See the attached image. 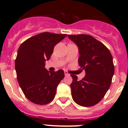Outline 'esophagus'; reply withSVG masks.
<instances>
[{"mask_svg":"<svg viewBox=\"0 0 128 128\" xmlns=\"http://www.w3.org/2000/svg\"><path fill=\"white\" fill-rule=\"evenodd\" d=\"M64 74H65V76H69L70 75V74H69V73H68V71H64Z\"/></svg>","mask_w":128,"mask_h":128,"instance_id":"obj_1","label":"esophagus"}]
</instances>
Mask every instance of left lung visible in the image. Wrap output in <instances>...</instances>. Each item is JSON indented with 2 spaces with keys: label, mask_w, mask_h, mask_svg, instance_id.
I'll use <instances>...</instances> for the list:
<instances>
[{
  "label": "left lung",
  "mask_w": 128,
  "mask_h": 128,
  "mask_svg": "<svg viewBox=\"0 0 128 128\" xmlns=\"http://www.w3.org/2000/svg\"><path fill=\"white\" fill-rule=\"evenodd\" d=\"M77 44L80 54L78 64L85 70L82 80L71 74L72 97L81 106H94L101 101L111 86L114 73L112 56L102 42L87 34L68 35Z\"/></svg>",
  "instance_id": "obj_1"
}]
</instances>
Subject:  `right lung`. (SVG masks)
Segmentation results:
<instances>
[{"mask_svg":"<svg viewBox=\"0 0 128 128\" xmlns=\"http://www.w3.org/2000/svg\"><path fill=\"white\" fill-rule=\"evenodd\" d=\"M66 36L43 32L28 38L20 46L15 60L17 79L25 96L31 102L44 105L54 100L64 72H49L45 62L50 59L54 46Z\"/></svg>","mask_w":128,"mask_h":128,"instance_id":"right-lung-1","label":"right lung"}]
</instances>
